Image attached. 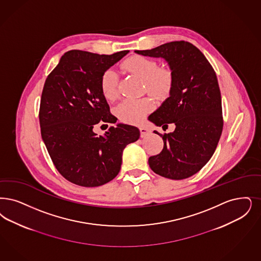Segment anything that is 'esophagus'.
Here are the masks:
<instances>
[{"mask_svg": "<svg viewBox=\"0 0 261 261\" xmlns=\"http://www.w3.org/2000/svg\"><path fill=\"white\" fill-rule=\"evenodd\" d=\"M140 133H141L142 138H145V137L149 135L151 133V130L146 128V127H140Z\"/></svg>", "mask_w": 261, "mask_h": 261, "instance_id": "1", "label": "esophagus"}]
</instances>
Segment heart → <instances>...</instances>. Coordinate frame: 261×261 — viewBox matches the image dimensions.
I'll use <instances>...</instances> for the list:
<instances>
[{"label":"heart","mask_w":261,"mask_h":261,"mask_svg":"<svg viewBox=\"0 0 261 261\" xmlns=\"http://www.w3.org/2000/svg\"><path fill=\"white\" fill-rule=\"evenodd\" d=\"M121 67L142 79L147 93L158 100L166 99L172 92L174 73L170 68H159L156 60L142 55H133L124 60ZM117 81L118 74L114 69L106 70L101 76V90L109 101H114L117 97ZM152 107L153 104L149 98L124 100L115 107V113L123 122L139 124L152 110Z\"/></svg>","instance_id":"b5f03b06"}]
</instances>
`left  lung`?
Returning <instances> with one entry per match:
<instances>
[{
    "mask_svg": "<svg viewBox=\"0 0 261 261\" xmlns=\"http://www.w3.org/2000/svg\"><path fill=\"white\" fill-rule=\"evenodd\" d=\"M136 53L161 57L174 73L170 97L149 120L166 130L174 123L175 131L162 137V151L148 158L157 175L171 179L191 177L213 156L222 132L221 96L217 74L205 55L190 42L179 41L161 44Z\"/></svg>",
    "mask_w": 261,
    "mask_h": 261,
    "instance_id": "obj_1",
    "label": "left lung"
}]
</instances>
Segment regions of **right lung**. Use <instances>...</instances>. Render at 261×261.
Instances as JSON below:
<instances>
[{"mask_svg": "<svg viewBox=\"0 0 261 261\" xmlns=\"http://www.w3.org/2000/svg\"><path fill=\"white\" fill-rule=\"evenodd\" d=\"M128 53L70 50L45 80L39 113L42 140L57 171L74 185L95 188L114 179L123 149L140 137L137 127L121 123L111 126L104 136L93 132L99 122H116L100 81Z\"/></svg>", "mask_w": 261, "mask_h": 261, "instance_id": "add662e5", "label": "right lung"}]
</instances>
